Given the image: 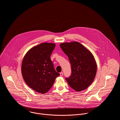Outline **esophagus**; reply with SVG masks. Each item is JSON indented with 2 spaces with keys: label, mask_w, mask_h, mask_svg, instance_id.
<instances>
[{
  "label": "esophagus",
  "mask_w": 120,
  "mask_h": 120,
  "mask_svg": "<svg viewBox=\"0 0 120 120\" xmlns=\"http://www.w3.org/2000/svg\"><path fill=\"white\" fill-rule=\"evenodd\" d=\"M63 75V73L62 72H60V76H62Z\"/></svg>",
  "instance_id": "esophagus-1"
}]
</instances>
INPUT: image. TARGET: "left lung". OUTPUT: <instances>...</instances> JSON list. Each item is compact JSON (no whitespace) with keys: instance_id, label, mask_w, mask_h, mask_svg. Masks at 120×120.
<instances>
[{"instance_id":"obj_1","label":"left lung","mask_w":120,"mask_h":120,"mask_svg":"<svg viewBox=\"0 0 120 120\" xmlns=\"http://www.w3.org/2000/svg\"><path fill=\"white\" fill-rule=\"evenodd\" d=\"M60 47L68 57L71 73L66 79L69 86L77 91L87 89L93 82L97 65L92 53L78 41L63 42Z\"/></svg>"}]
</instances>
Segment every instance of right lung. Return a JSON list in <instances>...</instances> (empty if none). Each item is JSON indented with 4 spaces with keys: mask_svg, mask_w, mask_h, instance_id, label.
Masks as SVG:
<instances>
[{
    "mask_svg": "<svg viewBox=\"0 0 120 120\" xmlns=\"http://www.w3.org/2000/svg\"><path fill=\"white\" fill-rule=\"evenodd\" d=\"M55 47V43H41L30 49L22 61L21 72L24 81L40 93L47 92L56 78L60 75L55 70L50 59Z\"/></svg>",
    "mask_w": 120,
    "mask_h": 120,
    "instance_id": "add662e5",
    "label": "right lung"
}]
</instances>
